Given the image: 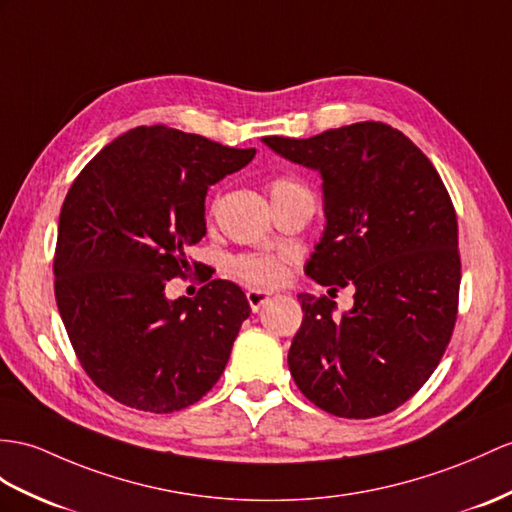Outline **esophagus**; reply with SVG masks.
<instances>
[{"label":"esophagus","instance_id":"obj_1","mask_svg":"<svg viewBox=\"0 0 512 512\" xmlns=\"http://www.w3.org/2000/svg\"><path fill=\"white\" fill-rule=\"evenodd\" d=\"M245 297H247V304H249V308L254 310V313H258L260 308H263L269 299H271V293H267V291H247L245 293Z\"/></svg>","mask_w":512,"mask_h":512}]
</instances>
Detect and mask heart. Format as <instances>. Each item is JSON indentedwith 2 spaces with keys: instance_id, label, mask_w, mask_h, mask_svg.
I'll return each instance as SVG.
<instances>
[{
  "instance_id": "heart-1",
  "label": "heart",
  "mask_w": 512,
  "mask_h": 512,
  "mask_svg": "<svg viewBox=\"0 0 512 512\" xmlns=\"http://www.w3.org/2000/svg\"><path fill=\"white\" fill-rule=\"evenodd\" d=\"M269 197L273 206L291 202L297 197H310L313 193L308 186L295 178H273L269 182ZM291 254H269V252H249L232 258L230 271L236 280H241L247 286H258V289H271L278 286L286 278V267L291 265Z\"/></svg>"
}]
</instances>
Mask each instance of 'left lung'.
Here are the masks:
<instances>
[{
    "label": "left lung",
    "mask_w": 512,
    "mask_h": 512,
    "mask_svg": "<svg viewBox=\"0 0 512 512\" xmlns=\"http://www.w3.org/2000/svg\"><path fill=\"white\" fill-rule=\"evenodd\" d=\"M263 141L323 178L328 223L306 273L330 293L356 291L341 319L330 297L299 295L291 376L330 415L391 413L426 384L454 332L460 252L450 193L428 156L382 121Z\"/></svg>",
    "instance_id": "1"
}]
</instances>
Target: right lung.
<instances>
[{
  "instance_id": "add662e5",
  "label": "right lung",
  "mask_w": 512,
  "mask_h": 512,
  "mask_svg": "<svg viewBox=\"0 0 512 512\" xmlns=\"http://www.w3.org/2000/svg\"><path fill=\"white\" fill-rule=\"evenodd\" d=\"M254 156L139 126L73 180L58 221L56 304L86 376L119 404L167 415L202 400L226 369L252 313L245 293L208 273L193 299L171 302L165 286L186 276V249L204 239L208 186Z\"/></svg>"
}]
</instances>
